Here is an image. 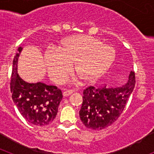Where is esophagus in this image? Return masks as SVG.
I'll use <instances>...</instances> for the list:
<instances>
[{
    "label": "esophagus",
    "instance_id": "34e87169",
    "mask_svg": "<svg viewBox=\"0 0 154 154\" xmlns=\"http://www.w3.org/2000/svg\"><path fill=\"white\" fill-rule=\"evenodd\" d=\"M73 93V91L72 90H66L65 91V92H63V96H69V95H71V94Z\"/></svg>",
    "mask_w": 154,
    "mask_h": 154
}]
</instances>
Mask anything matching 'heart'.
<instances>
[{
  "label": "heart",
  "instance_id": "obj_1",
  "mask_svg": "<svg viewBox=\"0 0 154 154\" xmlns=\"http://www.w3.org/2000/svg\"><path fill=\"white\" fill-rule=\"evenodd\" d=\"M44 58L48 73L55 83L65 82L72 71V65L84 82H93L109 68L114 50L97 38L76 35L62 42L60 51L48 50Z\"/></svg>",
  "mask_w": 154,
  "mask_h": 154
}]
</instances>
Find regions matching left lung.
<instances>
[{
    "instance_id": "8db88e82",
    "label": "left lung",
    "mask_w": 154,
    "mask_h": 154,
    "mask_svg": "<svg viewBox=\"0 0 154 154\" xmlns=\"http://www.w3.org/2000/svg\"><path fill=\"white\" fill-rule=\"evenodd\" d=\"M135 86V74L130 72L127 82L119 87L90 86L83 91L79 117L89 130H99L112 125L123 112Z\"/></svg>"
}]
</instances>
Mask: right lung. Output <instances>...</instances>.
<instances>
[{
  "label": "right lung",
  "instance_id": "add662e5",
  "mask_svg": "<svg viewBox=\"0 0 154 154\" xmlns=\"http://www.w3.org/2000/svg\"><path fill=\"white\" fill-rule=\"evenodd\" d=\"M23 48L19 47L13 60L11 92L12 99L23 117L31 124L44 126L54 120L62 101V91L55 85L38 82L30 83L17 73V62Z\"/></svg>",
  "mask_w": 154,
  "mask_h": 154
}]
</instances>
